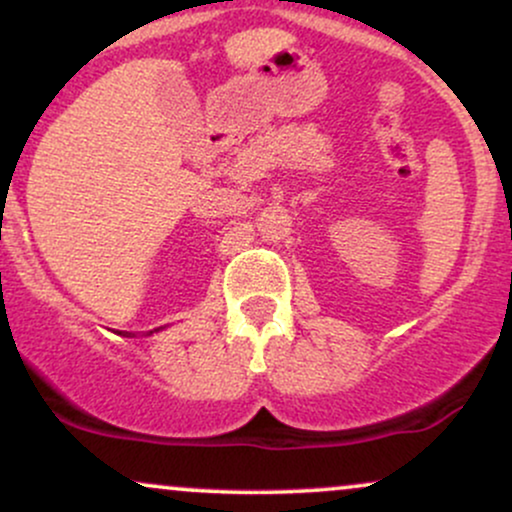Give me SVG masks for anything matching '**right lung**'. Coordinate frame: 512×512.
Returning <instances> with one entry per match:
<instances>
[{"label": "right lung", "mask_w": 512, "mask_h": 512, "mask_svg": "<svg viewBox=\"0 0 512 512\" xmlns=\"http://www.w3.org/2000/svg\"><path fill=\"white\" fill-rule=\"evenodd\" d=\"M154 332H156V330H154ZM154 332H149V334H154Z\"/></svg>", "instance_id": "add662e5"}]
</instances>
